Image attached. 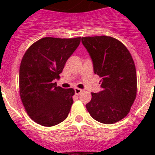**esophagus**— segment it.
<instances>
[{
  "label": "esophagus",
  "mask_w": 155,
  "mask_h": 155,
  "mask_svg": "<svg viewBox=\"0 0 155 155\" xmlns=\"http://www.w3.org/2000/svg\"><path fill=\"white\" fill-rule=\"evenodd\" d=\"M74 91H75V94H81V91H83V90L81 89V88H78V87H76V88L74 89Z\"/></svg>",
  "instance_id": "obj_1"
}]
</instances>
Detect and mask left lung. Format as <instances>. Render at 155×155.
Returning a JSON list of instances; mask_svg holds the SVG:
<instances>
[{"label":"left lung","instance_id":"obj_1","mask_svg":"<svg viewBox=\"0 0 155 155\" xmlns=\"http://www.w3.org/2000/svg\"><path fill=\"white\" fill-rule=\"evenodd\" d=\"M81 42L93 61L94 73L101 78L102 91L91 92L86 104L94 120L113 124L127 116L136 98L137 81L130 53L113 37H82Z\"/></svg>","mask_w":155,"mask_h":155}]
</instances>
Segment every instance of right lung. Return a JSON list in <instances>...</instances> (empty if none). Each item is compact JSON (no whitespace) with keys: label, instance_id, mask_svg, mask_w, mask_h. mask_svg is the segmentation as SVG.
<instances>
[{"label":"right lung","instance_id":"obj_1","mask_svg":"<svg viewBox=\"0 0 155 155\" xmlns=\"http://www.w3.org/2000/svg\"><path fill=\"white\" fill-rule=\"evenodd\" d=\"M81 42V37H45L25 53L19 69V93L30 118L44 127L64 121L73 104V88L57 86L66 62Z\"/></svg>","mask_w":155,"mask_h":155}]
</instances>
